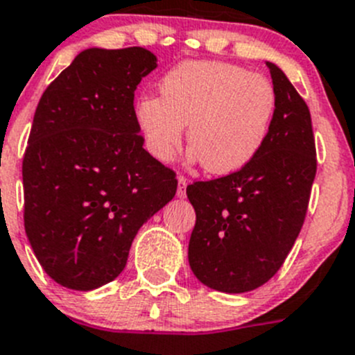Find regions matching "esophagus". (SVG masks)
Listing matches in <instances>:
<instances>
[{
    "instance_id": "esophagus-1",
    "label": "esophagus",
    "mask_w": 355,
    "mask_h": 355,
    "mask_svg": "<svg viewBox=\"0 0 355 355\" xmlns=\"http://www.w3.org/2000/svg\"><path fill=\"white\" fill-rule=\"evenodd\" d=\"M178 189H177V196L178 198H185V189H187V178L185 177H178Z\"/></svg>"
}]
</instances>
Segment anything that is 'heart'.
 I'll list each match as a JSON object with an SVG mask.
<instances>
[{"mask_svg": "<svg viewBox=\"0 0 355 355\" xmlns=\"http://www.w3.org/2000/svg\"><path fill=\"white\" fill-rule=\"evenodd\" d=\"M159 97L135 104L146 149L166 163L189 125V159L227 175L246 166L261 150L276 114L272 83L260 74L216 60H187L161 78Z\"/></svg>", "mask_w": 355, "mask_h": 355, "instance_id": "heart-1", "label": "heart"}]
</instances>
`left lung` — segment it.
Masks as SVG:
<instances>
[{"label":"left lung","mask_w":355,"mask_h":355,"mask_svg":"<svg viewBox=\"0 0 355 355\" xmlns=\"http://www.w3.org/2000/svg\"><path fill=\"white\" fill-rule=\"evenodd\" d=\"M265 65L276 114L261 150L236 173L187 187L196 211L189 265L205 286L222 293L257 290L281 269L304 225L315 177L307 104L276 64Z\"/></svg>","instance_id":"8db88e82"}]
</instances>
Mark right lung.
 Wrapping results in <instances>:
<instances>
[{
    "label": "right lung",
    "mask_w": 355,
    "mask_h": 355,
    "mask_svg": "<svg viewBox=\"0 0 355 355\" xmlns=\"http://www.w3.org/2000/svg\"><path fill=\"white\" fill-rule=\"evenodd\" d=\"M157 57L86 48L41 95L24 154V225L44 272L92 291L125 269L140 227L177 178L144 149L133 97Z\"/></svg>",
    "instance_id": "right-lung-1"
}]
</instances>
